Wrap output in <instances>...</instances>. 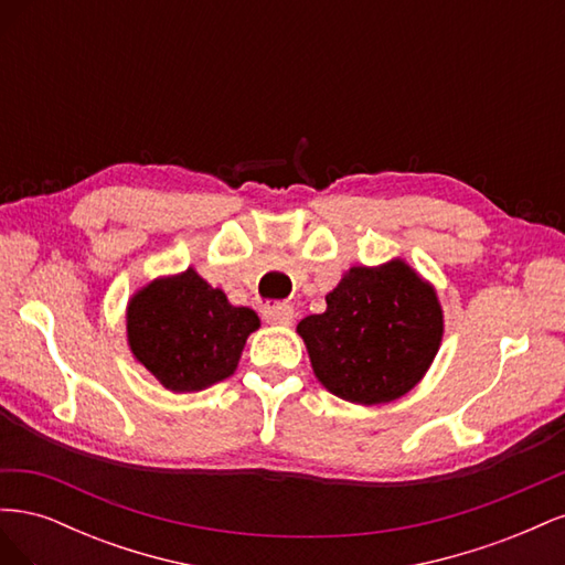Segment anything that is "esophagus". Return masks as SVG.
Instances as JSON below:
<instances>
[{
  "label": "esophagus",
  "mask_w": 565,
  "mask_h": 565,
  "mask_svg": "<svg viewBox=\"0 0 565 565\" xmlns=\"http://www.w3.org/2000/svg\"><path fill=\"white\" fill-rule=\"evenodd\" d=\"M264 320L268 324H292L295 309L289 303H268L264 306Z\"/></svg>",
  "instance_id": "obj_1"
}]
</instances>
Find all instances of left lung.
<instances>
[{"label":"left lung","instance_id":"8db88e82","mask_svg":"<svg viewBox=\"0 0 565 565\" xmlns=\"http://www.w3.org/2000/svg\"><path fill=\"white\" fill-rule=\"evenodd\" d=\"M324 301L328 309L306 316L297 334L316 380L337 398L382 405L424 380L446 322L436 287L405 259L351 266Z\"/></svg>","mask_w":565,"mask_h":565}]
</instances>
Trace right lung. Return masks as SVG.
Segmentation results:
<instances>
[{
	"label": "right lung",
	"instance_id": "1",
	"mask_svg": "<svg viewBox=\"0 0 565 565\" xmlns=\"http://www.w3.org/2000/svg\"><path fill=\"white\" fill-rule=\"evenodd\" d=\"M262 320L233 306L191 266L146 282L127 301V347L164 388L193 393L228 380Z\"/></svg>",
	"mask_w": 565,
	"mask_h": 565
}]
</instances>
